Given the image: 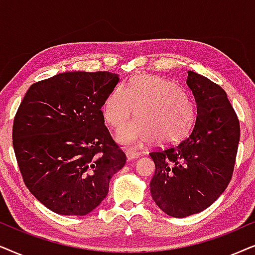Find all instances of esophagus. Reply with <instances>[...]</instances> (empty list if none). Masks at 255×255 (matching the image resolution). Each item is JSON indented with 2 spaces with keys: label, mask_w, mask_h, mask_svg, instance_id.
<instances>
[{
  "label": "esophagus",
  "mask_w": 255,
  "mask_h": 255,
  "mask_svg": "<svg viewBox=\"0 0 255 255\" xmlns=\"http://www.w3.org/2000/svg\"><path fill=\"white\" fill-rule=\"evenodd\" d=\"M126 156H127L128 161H133V159H136L140 157V152L131 150V149H128V150L126 151Z\"/></svg>",
  "instance_id": "obj_1"
}]
</instances>
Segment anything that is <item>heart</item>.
Here are the masks:
<instances>
[{"instance_id": "b5f03b06", "label": "heart", "mask_w": 255, "mask_h": 255, "mask_svg": "<svg viewBox=\"0 0 255 255\" xmlns=\"http://www.w3.org/2000/svg\"><path fill=\"white\" fill-rule=\"evenodd\" d=\"M135 111L138 120L117 134L120 143L130 147L150 140L158 145L175 143L190 133L195 122V107L188 94L159 77H135L127 86L112 91L103 105L105 120L114 128L128 124Z\"/></svg>"}]
</instances>
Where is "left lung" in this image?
<instances>
[{"mask_svg":"<svg viewBox=\"0 0 255 255\" xmlns=\"http://www.w3.org/2000/svg\"><path fill=\"white\" fill-rule=\"evenodd\" d=\"M197 106L191 134L178 144L150 152L155 174L150 182L156 205L175 218L208 209L232 178L240 126L226 92L201 74L186 79Z\"/></svg>","mask_w":255,"mask_h":255,"instance_id":"8db88e82","label":"left lung"}]
</instances>
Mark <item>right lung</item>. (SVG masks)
<instances>
[{
    "instance_id": "1",
    "label": "right lung",
    "mask_w": 255,
    "mask_h": 255,
    "mask_svg": "<svg viewBox=\"0 0 255 255\" xmlns=\"http://www.w3.org/2000/svg\"><path fill=\"white\" fill-rule=\"evenodd\" d=\"M119 74L64 72L30 86L12 126V145L29 191L51 211L85 216L110 189L126 155L101 107Z\"/></svg>"
}]
</instances>
